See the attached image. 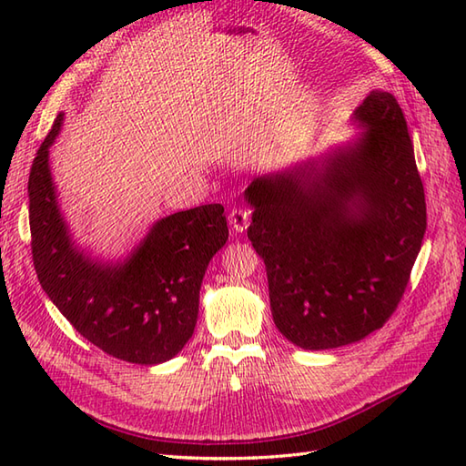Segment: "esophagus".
Instances as JSON below:
<instances>
[{
  "instance_id": "obj_1",
  "label": "esophagus",
  "mask_w": 466,
  "mask_h": 466,
  "mask_svg": "<svg viewBox=\"0 0 466 466\" xmlns=\"http://www.w3.org/2000/svg\"><path fill=\"white\" fill-rule=\"evenodd\" d=\"M228 220H230L236 232H244L250 224V210L244 206H234L230 214H228Z\"/></svg>"
}]
</instances>
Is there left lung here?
<instances>
[{"label": "left lung", "mask_w": 466, "mask_h": 466, "mask_svg": "<svg viewBox=\"0 0 466 466\" xmlns=\"http://www.w3.org/2000/svg\"><path fill=\"white\" fill-rule=\"evenodd\" d=\"M366 130L320 167L309 162L246 187L248 238L266 264L274 324L304 350L379 330L410 280L427 202L407 120L389 92L354 112Z\"/></svg>", "instance_id": "1"}]
</instances>
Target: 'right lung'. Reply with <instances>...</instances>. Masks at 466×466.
<instances>
[{
    "mask_svg": "<svg viewBox=\"0 0 466 466\" xmlns=\"http://www.w3.org/2000/svg\"><path fill=\"white\" fill-rule=\"evenodd\" d=\"M64 114L29 170V230L37 280L69 324L106 354L134 364L174 359L192 339L208 262L228 240L222 204L162 218L124 264H97L69 240L47 154Z\"/></svg>",
    "mask_w": 466,
    "mask_h": 466,
    "instance_id": "obj_1",
    "label": "right lung"
}]
</instances>
